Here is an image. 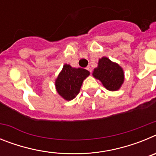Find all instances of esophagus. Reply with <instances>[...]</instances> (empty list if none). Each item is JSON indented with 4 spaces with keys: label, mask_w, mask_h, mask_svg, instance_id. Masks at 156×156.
Instances as JSON below:
<instances>
[{
    "label": "esophagus",
    "mask_w": 156,
    "mask_h": 156,
    "mask_svg": "<svg viewBox=\"0 0 156 156\" xmlns=\"http://www.w3.org/2000/svg\"><path fill=\"white\" fill-rule=\"evenodd\" d=\"M86 69L88 70V71L90 72V73H91V72H92V69H91V67H90V66H88Z\"/></svg>",
    "instance_id": "34e87169"
}]
</instances>
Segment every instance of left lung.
I'll list each match as a JSON object with an SVG mask.
<instances>
[{
  "mask_svg": "<svg viewBox=\"0 0 156 156\" xmlns=\"http://www.w3.org/2000/svg\"><path fill=\"white\" fill-rule=\"evenodd\" d=\"M92 75L110 91L119 90L124 82V71L122 67L107 57L99 58L98 66L94 69Z\"/></svg>",
  "mask_w": 156,
  "mask_h": 156,
  "instance_id": "obj_1",
  "label": "left lung"
}]
</instances>
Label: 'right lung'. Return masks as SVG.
Returning <instances> with one entry per match:
<instances>
[{
	"instance_id": "obj_1",
	"label": "right lung",
	"mask_w": 156,
	"mask_h": 156,
	"mask_svg": "<svg viewBox=\"0 0 156 156\" xmlns=\"http://www.w3.org/2000/svg\"><path fill=\"white\" fill-rule=\"evenodd\" d=\"M89 75L90 72L87 69L65 64L55 82L58 94L65 100H73L79 94L83 82Z\"/></svg>"
}]
</instances>
